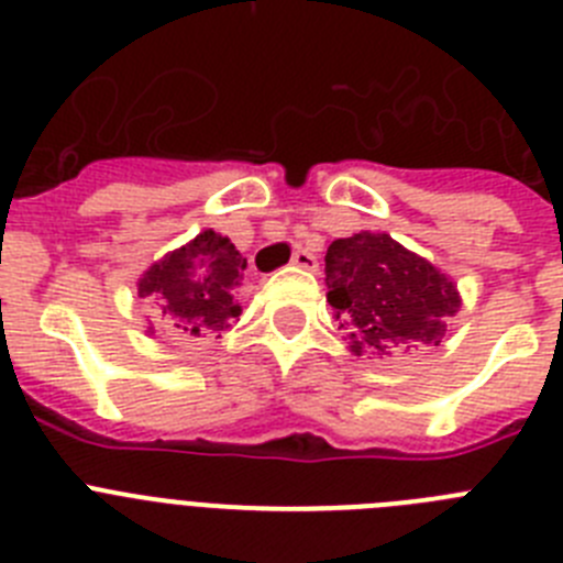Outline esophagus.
<instances>
[{"instance_id": "esophagus-1", "label": "esophagus", "mask_w": 563, "mask_h": 563, "mask_svg": "<svg viewBox=\"0 0 563 563\" xmlns=\"http://www.w3.org/2000/svg\"><path fill=\"white\" fill-rule=\"evenodd\" d=\"M292 265L301 271H318V258L310 251H296L292 253Z\"/></svg>"}]
</instances>
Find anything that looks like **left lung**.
<instances>
[{
	"label": "left lung",
	"mask_w": 563,
	"mask_h": 563,
	"mask_svg": "<svg viewBox=\"0 0 563 563\" xmlns=\"http://www.w3.org/2000/svg\"><path fill=\"white\" fill-rule=\"evenodd\" d=\"M324 262L327 301L357 357L440 346L449 318L462 307L454 278L389 233L335 239Z\"/></svg>",
	"instance_id": "left-lung-1"
}]
</instances>
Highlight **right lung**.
I'll use <instances>...</instances> for the list:
<instances>
[{"label":"right lung","mask_w":563,"mask_h":563,"mask_svg":"<svg viewBox=\"0 0 563 563\" xmlns=\"http://www.w3.org/2000/svg\"><path fill=\"white\" fill-rule=\"evenodd\" d=\"M245 267L247 258L231 239L208 228L146 267L137 278V296L161 310L174 335L220 338L242 312L233 292L242 285ZM146 335H154V324L146 327Z\"/></svg>","instance_id":"right-lung-1"}]
</instances>
